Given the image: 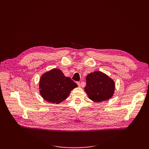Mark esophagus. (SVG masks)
<instances>
[{
    "label": "esophagus",
    "mask_w": 149,
    "mask_h": 149,
    "mask_svg": "<svg viewBox=\"0 0 149 149\" xmlns=\"http://www.w3.org/2000/svg\"><path fill=\"white\" fill-rule=\"evenodd\" d=\"M77 84H78V86L79 87H81V83H80L79 82H77Z\"/></svg>",
    "instance_id": "34e87169"
}]
</instances>
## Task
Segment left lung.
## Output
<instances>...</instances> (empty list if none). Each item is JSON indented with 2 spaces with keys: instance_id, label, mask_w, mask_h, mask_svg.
<instances>
[{
  "instance_id": "8db88e82",
  "label": "left lung",
  "mask_w": 149,
  "mask_h": 149,
  "mask_svg": "<svg viewBox=\"0 0 149 149\" xmlns=\"http://www.w3.org/2000/svg\"><path fill=\"white\" fill-rule=\"evenodd\" d=\"M84 88L89 98L95 102H100L111 98L114 93V81L105 74L95 71L86 77Z\"/></svg>"
}]
</instances>
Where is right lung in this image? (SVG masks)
I'll return each mask as SVG.
<instances>
[{
	"mask_svg": "<svg viewBox=\"0 0 149 149\" xmlns=\"http://www.w3.org/2000/svg\"><path fill=\"white\" fill-rule=\"evenodd\" d=\"M78 85L65 77L59 69L54 68L42 75L39 81V93L48 102L59 104L67 99Z\"/></svg>",
	"mask_w": 149,
	"mask_h": 149,
	"instance_id": "1",
	"label": "right lung"
}]
</instances>
